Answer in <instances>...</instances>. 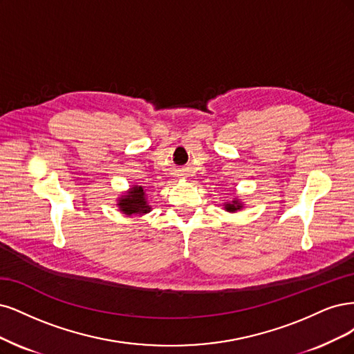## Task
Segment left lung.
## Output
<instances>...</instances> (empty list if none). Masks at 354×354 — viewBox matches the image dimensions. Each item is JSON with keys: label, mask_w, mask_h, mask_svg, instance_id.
<instances>
[{"label": "left lung", "mask_w": 354, "mask_h": 354, "mask_svg": "<svg viewBox=\"0 0 354 354\" xmlns=\"http://www.w3.org/2000/svg\"><path fill=\"white\" fill-rule=\"evenodd\" d=\"M235 194H236V192H235ZM223 209H225L226 212H230V213H235V212H238V210H243V209H244V203H243V200L239 198L238 196H235L231 201L223 203Z\"/></svg>", "instance_id": "obj_1"}]
</instances>
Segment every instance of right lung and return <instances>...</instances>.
Masks as SVG:
<instances>
[{
  "mask_svg": "<svg viewBox=\"0 0 354 354\" xmlns=\"http://www.w3.org/2000/svg\"><path fill=\"white\" fill-rule=\"evenodd\" d=\"M116 206L120 213L127 216H144L151 212L147 200V189L140 184H133L128 191H123L116 198Z\"/></svg>",
  "mask_w": 354,
  "mask_h": 354,
  "instance_id": "1",
  "label": "right lung"
}]
</instances>
